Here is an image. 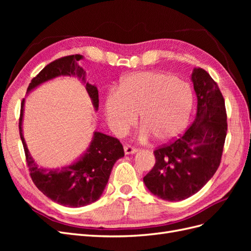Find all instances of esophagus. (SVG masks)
<instances>
[{"label": "esophagus", "mask_w": 251, "mask_h": 251, "mask_svg": "<svg viewBox=\"0 0 251 251\" xmlns=\"http://www.w3.org/2000/svg\"><path fill=\"white\" fill-rule=\"evenodd\" d=\"M125 154L126 155H133L135 153H137V149L134 148V147H131V146H125Z\"/></svg>", "instance_id": "1"}]
</instances>
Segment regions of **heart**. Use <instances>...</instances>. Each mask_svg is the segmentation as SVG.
Instances as JSON below:
<instances>
[{
	"label": "heart",
	"mask_w": 251,
	"mask_h": 251,
	"mask_svg": "<svg viewBox=\"0 0 251 251\" xmlns=\"http://www.w3.org/2000/svg\"><path fill=\"white\" fill-rule=\"evenodd\" d=\"M194 105L193 91L187 82L174 75L144 71L128 75L118 90L105 96L104 115L117 135L125 134L140 115L139 139L153 136L158 142L177 137L187 126Z\"/></svg>",
	"instance_id": "b5f03b06"
}]
</instances>
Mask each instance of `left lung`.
Listing matches in <instances>:
<instances>
[{
    "label": "left lung",
    "mask_w": 251,
    "mask_h": 251,
    "mask_svg": "<svg viewBox=\"0 0 251 251\" xmlns=\"http://www.w3.org/2000/svg\"><path fill=\"white\" fill-rule=\"evenodd\" d=\"M192 81L197 95L193 125L179 139L154 151L156 163L143 178L149 191L165 201H181L198 193L221 162L227 132L223 95L201 68H195Z\"/></svg>",
    "instance_id": "obj_1"
}]
</instances>
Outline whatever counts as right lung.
<instances>
[{
	"label": "right lung",
	"instance_id": "obj_1",
	"mask_svg": "<svg viewBox=\"0 0 251 251\" xmlns=\"http://www.w3.org/2000/svg\"><path fill=\"white\" fill-rule=\"evenodd\" d=\"M80 58L81 55L78 54L70 55L47 65L29 83L27 94L55 77L74 76L85 85L94 110L97 111L100 105L98 90L95 85L87 81L86 71L78 65ZM24 107L25 100H23L19 124L20 136L30 176L36 187L52 201L68 207H81L97 201L108 183L114 164L125 156L123 144L111 136L94 132L89 148L74 162L56 169L42 168L30 154L23 135Z\"/></svg>",
	"mask_w": 251,
	"mask_h": 251
}]
</instances>
